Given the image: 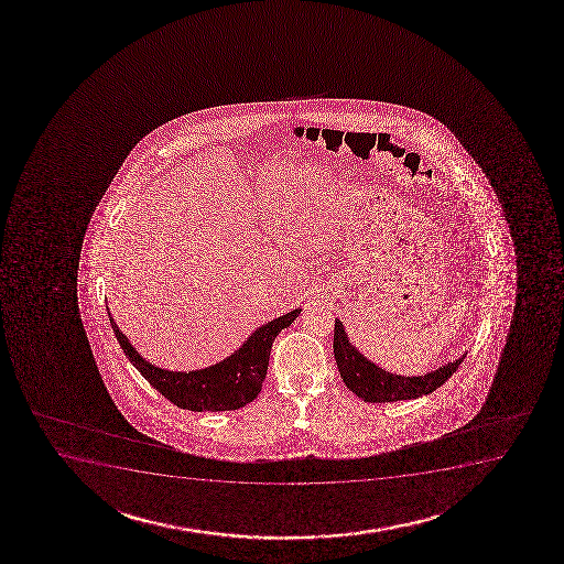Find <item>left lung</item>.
<instances>
[{
    "mask_svg": "<svg viewBox=\"0 0 564 564\" xmlns=\"http://www.w3.org/2000/svg\"><path fill=\"white\" fill-rule=\"evenodd\" d=\"M464 357L453 360L449 365L442 366L431 373L417 376V378H404L370 362L365 355L349 344L341 321L336 318L334 323V358L338 365L339 376L344 379L349 391L355 392L365 402H398V400H411V398L424 397L436 391L437 387L458 370Z\"/></svg>",
    "mask_w": 564,
    "mask_h": 564,
    "instance_id": "1",
    "label": "left lung"
}]
</instances>
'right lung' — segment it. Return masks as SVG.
<instances>
[{"mask_svg": "<svg viewBox=\"0 0 564 564\" xmlns=\"http://www.w3.org/2000/svg\"><path fill=\"white\" fill-rule=\"evenodd\" d=\"M300 312L302 310H292L283 317L273 318L252 332L251 338L219 365L194 371H167L147 362L119 330L111 313L109 321L128 360L162 397L181 410L228 411L239 410L259 397L268 373L273 339L278 338L279 332L292 325Z\"/></svg>", "mask_w": 564, "mask_h": 564, "instance_id": "1", "label": "right lung"}]
</instances>
